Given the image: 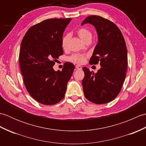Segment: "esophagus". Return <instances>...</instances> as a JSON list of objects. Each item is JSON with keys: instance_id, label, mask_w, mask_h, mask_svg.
<instances>
[{"instance_id": "1", "label": "esophagus", "mask_w": 146, "mask_h": 146, "mask_svg": "<svg viewBox=\"0 0 146 146\" xmlns=\"http://www.w3.org/2000/svg\"><path fill=\"white\" fill-rule=\"evenodd\" d=\"M76 69H78V70H81L82 67L80 66V65H76Z\"/></svg>"}]
</instances>
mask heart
Listing matches in <instances>:
<instances>
[{"label": "heart", "instance_id": "obj_1", "mask_svg": "<svg viewBox=\"0 0 146 146\" xmlns=\"http://www.w3.org/2000/svg\"><path fill=\"white\" fill-rule=\"evenodd\" d=\"M77 35L79 36V38L81 39L83 42H87L88 41H91L92 38V34L90 31L85 27H80L76 30ZM70 39V35H65L63 37L61 40V46L63 49H66L68 47V41ZM70 61L74 63L82 64L85 60V57L84 56L81 54H73L69 58Z\"/></svg>", "mask_w": 146, "mask_h": 146}]
</instances>
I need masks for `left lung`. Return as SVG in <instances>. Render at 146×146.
<instances>
[{
  "mask_svg": "<svg viewBox=\"0 0 146 146\" xmlns=\"http://www.w3.org/2000/svg\"><path fill=\"white\" fill-rule=\"evenodd\" d=\"M94 26L98 43L90 60V64L100 63L97 73L83 67L82 86L85 97L92 103L107 104L119 95L127 69V50L123 36L115 24L98 15H90L82 22Z\"/></svg>",
  "mask_w": 146,
  "mask_h": 146,
  "instance_id": "1",
  "label": "left lung"
}]
</instances>
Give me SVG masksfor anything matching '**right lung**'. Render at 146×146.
I'll use <instances>...</instances> for the list:
<instances>
[{
    "label": "right lung",
    "instance_id": "right-lung-1",
    "mask_svg": "<svg viewBox=\"0 0 146 146\" xmlns=\"http://www.w3.org/2000/svg\"><path fill=\"white\" fill-rule=\"evenodd\" d=\"M71 19H49L27 30L21 42L20 68L30 95L39 103L51 105L64 97L67 83L75 69L66 62L61 71L52 66L63 54L61 40Z\"/></svg>",
    "mask_w": 146,
    "mask_h": 146
}]
</instances>
